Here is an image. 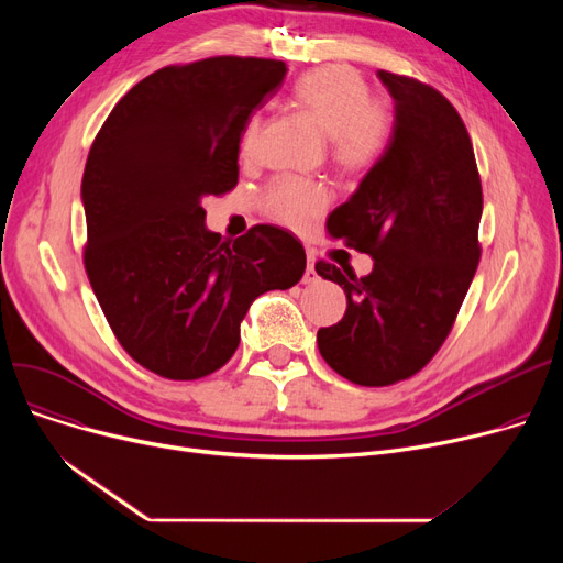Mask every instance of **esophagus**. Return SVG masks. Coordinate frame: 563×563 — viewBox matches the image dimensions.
Listing matches in <instances>:
<instances>
[{"label":"esophagus","mask_w":563,"mask_h":563,"mask_svg":"<svg viewBox=\"0 0 563 563\" xmlns=\"http://www.w3.org/2000/svg\"><path fill=\"white\" fill-rule=\"evenodd\" d=\"M317 280H319V276H317V272H314V257H308V266H306V274H303V283L312 285V283H317Z\"/></svg>","instance_id":"obj_1"}]
</instances>
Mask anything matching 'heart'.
Returning <instances> with one entry per match:
<instances>
[{
  "instance_id": "b5f03b06",
  "label": "heart",
  "mask_w": 563,
  "mask_h": 563,
  "mask_svg": "<svg viewBox=\"0 0 563 563\" xmlns=\"http://www.w3.org/2000/svg\"><path fill=\"white\" fill-rule=\"evenodd\" d=\"M291 96L331 136V157L346 173L372 168L386 153L393 134V111L386 98L369 96L365 77L349 66L331 64L303 73L291 86ZM260 136V118H251L242 136V153L251 157ZM329 189L301 180L278 177L262 196L264 212L272 219L301 228L329 205Z\"/></svg>"
}]
</instances>
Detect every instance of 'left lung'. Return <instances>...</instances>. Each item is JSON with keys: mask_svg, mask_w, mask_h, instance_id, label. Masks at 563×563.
Here are the masks:
<instances>
[{"mask_svg": "<svg viewBox=\"0 0 563 563\" xmlns=\"http://www.w3.org/2000/svg\"><path fill=\"white\" fill-rule=\"evenodd\" d=\"M395 128L358 191L327 219L333 240L374 257L356 276L319 260L346 294L344 317L317 331L321 358L365 388L418 374L448 340L482 257V177L454 104L433 86L378 70Z\"/></svg>", "mask_w": 563, "mask_h": 563, "instance_id": "1", "label": "left lung"}]
</instances>
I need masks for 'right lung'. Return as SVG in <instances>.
I'll list each match as a JSON object with an SVG mask.
<instances>
[{
	"instance_id": "right-lung-1",
	"label": "right lung",
	"mask_w": 563,
	"mask_h": 563,
	"mask_svg": "<svg viewBox=\"0 0 563 563\" xmlns=\"http://www.w3.org/2000/svg\"><path fill=\"white\" fill-rule=\"evenodd\" d=\"M285 73L257 56L166 66L115 102L88 153L84 269L115 340L157 376L221 369L249 306L306 272L291 232L260 223L223 242L200 205L236 187L249 115Z\"/></svg>"
}]
</instances>
